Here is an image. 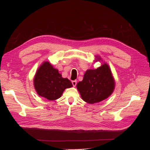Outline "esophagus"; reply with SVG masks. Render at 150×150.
<instances>
[{
	"mask_svg": "<svg viewBox=\"0 0 150 150\" xmlns=\"http://www.w3.org/2000/svg\"><path fill=\"white\" fill-rule=\"evenodd\" d=\"M72 85H73V86H74V87H75V86H76V84H77V81H72Z\"/></svg>",
	"mask_w": 150,
	"mask_h": 150,
	"instance_id": "obj_1",
	"label": "esophagus"
}]
</instances>
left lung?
Here are the masks:
<instances>
[{"mask_svg": "<svg viewBox=\"0 0 150 150\" xmlns=\"http://www.w3.org/2000/svg\"><path fill=\"white\" fill-rule=\"evenodd\" d=\"M95 57L94 62L103 61L99 56ZM115 84L110 66L104 62L97 69L86 71L83 81L77 84L76 88L84 101L94 104L110 97L114 91Z\"/></svg>", "mask_w": 150, "mask_h": 150, "instance_id": "left-lung-1", "label": "left lung"}]
</instances>
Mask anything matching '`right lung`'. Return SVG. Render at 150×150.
I'll return each mask as SVG.
<instances>
[{"label":"right lung","mask_w":150,"mask_h":150,"mask_svg":"<svg viewBox=\"0 0 150 150\" xmlns=\"http://www.w3.org/2000/svg\"><path fill=\"white\" fill-rule=\"evenodd\" d=\"M34 86L39 96L53 101L61 98L64 91L72 84L67 78H63L51 63L44 61L35 72Z\"/></svg>","instance_id":"right-lung-1"}]
</instances>
